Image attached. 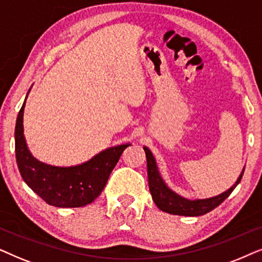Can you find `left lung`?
Returning <instances> with one entry per match:
<instances>
[{"label":"left lung","mask_w":262,"mask_h":262,"mask_svg":"<svg viewBox=\"0 0 262 262\" xmlns=\"http://www.w3.org/2000/svg\"><path fill=\"white\" fill-rule=\"evenodd\" d=\"M146 159H147V175H148V187L151 191L152 199L159 210H162L166 213L177 214V215H187V217H198V215L206 214L207 212L214 210L219 206L232 190L237 187V184L241 182L245 167L243 166L242 172L239 173L238 179L228 190L223 191L222 194L215 195L212 198L206 199H187L182 195L177 194L165 183L160 175L158 165H157L155 156L152 155L151 149L144 146Z\"/></svg>","instance_id":"obj_1"}]
</instances>
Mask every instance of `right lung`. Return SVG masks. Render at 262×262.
Instances as JSON below:
<instances>
[{"mask_svg": "<svg viewBox=\"0 0 262 262\" xmlns=\"http://www.w3.org/2000/svg\"><path fill=\"white\" fill-rule=\"evenodd\" d=\"M30 91L31 89L17 114L14 133L15 158L20 175L27 186L51 206H86L102 193L111 171L130 144L111 146L78 165L56 166L40 162L31 153L24 135V110Z\"/></svg>", "mask_w": 262, "mask_h": 262, "instance_id": "right-lung-1", "label": "right lung"}]
</instances>
